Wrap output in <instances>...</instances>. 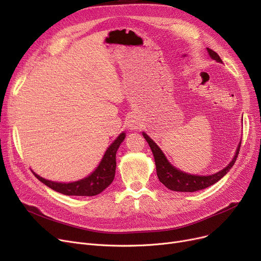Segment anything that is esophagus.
Returning a JSON list of instances; mask_svg holds the SVG:
<instances>
[{"label": "esophagus", "mask_w": 261, "mask_h": 261, "mask_svg": "<svg viewBox=\"0 0 261 261\" xmlns=\"http://www.w3.org/2000/svg\"><path fill=\"white\" fill-rule=\"evenodd\" d=\"M125 125H127L129 131L139 130L141 128V123L136 116H129L127 120H125Z\"/></svg>", "instance_id": "esophagus-1"}]
</instances>
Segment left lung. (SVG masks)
<instances>
[{
	"label": "left lung",
	"instance_id": "left-lung-1",
	"mask_svg": "<svg viewBox=\"0 0 261 261\" xmlns=\"http://www.w3.org/2000/svg\"><path fill=\"white\" fill-rule=\"evenodd\" d=\"M207 54L211 59L215 60L216 62L223 63L220 57L214 51L206 48ZM144 139H145L148 143V145L152 151L153 159H155V165H156V171H157V176L159 180L165 185L167 188L173 191H181V192H195L201 189H204L206 187H210L211 185H214L221 177H224L227 173L230 171L234 165L237 160L238 153L241 146V140L239 145L237 147L236 153L233 158L228 163L227 167H225L223 170H220L214 174L211 175H197V174H189L184 171H181L177 168H175L171 162L168 160L165 153L161 150V148L152 141L145 132H142Z\"/></svg>",
	"mask_w": 261,
	"mask_h": 261
}]
</instances>
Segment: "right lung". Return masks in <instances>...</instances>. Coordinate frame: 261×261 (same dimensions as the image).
<instances>
[{"instance_id":"add662e5","label":"right lung","mask_w":261,"mask_h":261,"mask_svg":"<svg viewBox=\"0 0 261 261\" xmlns=\"http://www.w3.org/2000/svg\"><path fill=\"white\" fill-rule=\"evenodd\" d=\"M124 138L125 133L121 132L108 147V149L105 150L98 167H96L88 176H86L82 179L70 182H61L46 179L36 174L35 172H33V174L36 176L38 180H41L43 184L65 196L91 197L99 195L105 188H108L114 180L116 172V152H117Z\"/></svg>"}]
</instances>
